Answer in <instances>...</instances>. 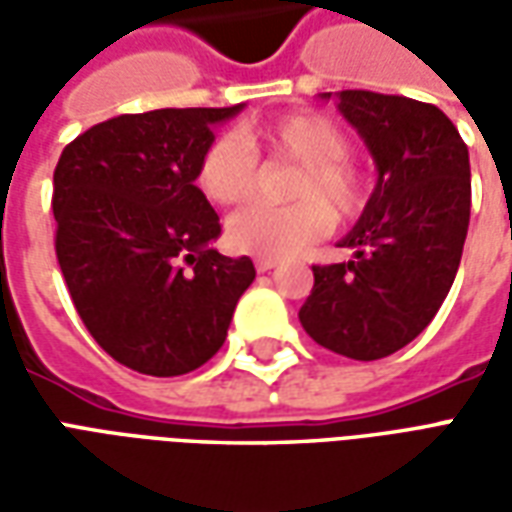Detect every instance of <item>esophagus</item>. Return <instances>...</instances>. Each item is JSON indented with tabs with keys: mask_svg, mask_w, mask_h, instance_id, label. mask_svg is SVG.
I'll use <instances>...</instances> for the list:
<instances>
[{
	"mask_svg": "<svg viewBox=\"0 0 512 512\" xmlns=\"http://www.w3.org/2000/svg\"><path fill=\"white\" fill-rule=\"evenodd\" d=\"M279 260H274V257H257L255 260V268L260 271V274H266V271H271V268H277Z\"/></svg>",
	"mask_w": 512,
	"mask_h": 512,
	"instance_id": "34e87169",
	"label": "esophagus"
}]
</instances>
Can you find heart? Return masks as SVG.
Instances as JSON below:
<instances>
[{"label": "heart", "instance_id": "obj_1", "mask_svg": "<svg viewBox=\"0 0 512 512\" xmlns=\"http://www.w3.org/2000/svg\"><path fill=\"white\" fill-rule=\"evenodd\" d=\"M301 164L290 183V205H249L230 216L227 244L257 257L299 255L332 233L337 219H354L365 205V183L351 164V139L332 117L293 112L216 136L202 150L194 180L211 202L238 205L260 186V161Z\"/></svg>", "mask_w": 512, "mask_h": 512}]
</instances>
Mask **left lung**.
Instances as JSON below:
<instances>
[{
	"mask_svg": "<svg viewBox=\"0 0 512 512\" xmlns=\"http://www.w3.org/2000/svg\"><path fill=\"white\" fill-rule=\"evenodd\" d=\"M337 98L370 147L378 180L340 241L354 260L312 266L299 321L323 348L373 362L411 343L450 293L472 208L469 150L439 106L370 90Z\"/></svg>",
	"mask_w": 512,
	"mask_h": 512,
	"instance_id": "obj_1",
	"label": "left lung"
}]
</instances>
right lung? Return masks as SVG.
Wrapping results in <instances>:
<instances>
[{"label":"right lung","instance_id":"add662e5","mask_svg":"<svg viewBox=\"0 0 512 512\" xmlns=\"http://www.w3.org/2000/svg\"><path fill=\"white\" fill-rule=\"evenodd\" d=\"M241 106L153 109L87 128L54 169L57 260L95 343L145 376H183L222 348L252 279L211 249L219 216L194 186L211 126Z\"/></svg>","mask_w":512,"mask_h":512}]
</instances>
